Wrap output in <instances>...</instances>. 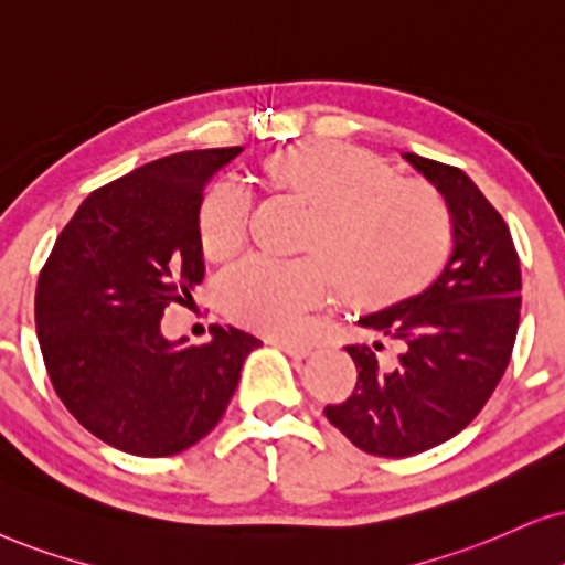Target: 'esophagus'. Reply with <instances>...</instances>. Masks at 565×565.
Returning <instances> with one entry per match:
<instances>
[{
    "instance_id": "1",
    "label": "esophagus",
    "mask_w": 565,
    "mask_h": 565,
    "mask_svg": "<svg viewBox=\"0 0 565 565\" xmlns=\"http://www.w3.org/2000/svg\"><path fill=\"white\" fill-rule=\"evenodd\" d=\"M270 344H276L278 349H284L289 356H295V360H305L307 354H310V347L307 344H299V341H289V339H268Z\"/></svg>"
}]
</instances>
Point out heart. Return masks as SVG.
Returning a JSON list of instances; mask_svg holds the SVG:
<instances>
[{
    "mask_svg": "<svg viewBox=\"0 0 565 565\" xmlns=\"http://www.w3.org/2000/svg\"><path fill=\"white\" fill-rule=\"evenodd\" d=\"M274 192L312 211L299 260L247 258L221 276L218 299L234 323L295 335L333 295L362 310L404 302L430 284L451 245L438 192L396 180L381 156L335 140L289 146L263 161ZM253 198L234 180H216L198 209V239L213 263L245 245Z\"/></svg>",
    "mask_w": 565,
    "mask_h": 565,
    "instance_id": "heart-1",
    "label": "heart"
}]
</instances>
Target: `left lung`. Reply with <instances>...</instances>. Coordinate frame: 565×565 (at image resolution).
<instances>
[{"mask_svg":"<svg viewBox=\"0 0 565 565\" xmlns=\"http://www.w3.org/2000/svg\"><path fill=\"white\" fill-rule=\"evenodd\" d=\"M404 159L446 200L451 258L423 295L360 318L402 354L383 365L381 341L375 352L347 347L356 385L347 402L326 406L356 448L385 459L423 454L472 423L509 367L521 310L519 255L501 213L461 169Z\"/></svg>","mask_w":565,"mask_h":565,"instance_id":"1","label":"left lung"}]
</instances>
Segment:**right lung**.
I'll use <instances>...</instances> for the list:
<instances>
[{
	"instance_id": "obj_1",
	"label": "right lung",
	"mask_w": 565,
	"mask_h": 565,
	"mask_svg": "<svg viewBox=\"0 0 565 565\" xmlns=\"http://www.w3.org/2000/svg\"><path fill=\"white\" fill-rule=\"evenodd\" d=\"M242 148L184 151L93 190L54 242L35 287V333L62 404L132 456H174L205 438L263 341L213 326L209 344L169 341L161 318L205 278L198 209Z\"/></svg>"
}]
</instances>
